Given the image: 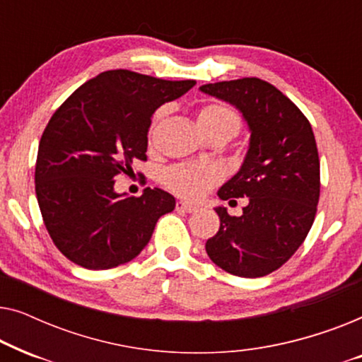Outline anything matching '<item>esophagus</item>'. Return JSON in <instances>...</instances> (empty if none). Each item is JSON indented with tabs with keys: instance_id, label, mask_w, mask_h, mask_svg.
<instances>
[{
	"instance_id": "esophagus-1",
	"label": "esophagus",
	"mask_w": 362,
	"mask_h": 362,
	"mask_svg": "<svg viewBox=\"0 0 362 362\" xmlns=\"http://www.w3.org/2000/svg\"><path fill=\"white\" fill-rule=\"evenodd\" d=\"M176 209H177V211H182V212H196L197 207L189 204V202L177 201V202H176Z\"/></svg>"
}]
</instances>
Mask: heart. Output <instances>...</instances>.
Segmentation results:
<instances>
[{"mask_svg":"<svg viewBox=\"0 0 362 362\" xmlns=\"http://www.w3.org/2000/svg\"><path fill=\"white\" fill-rule=\"evenodd\" d=\"M156 120L153 122L150 128V140L155 132ZM197 125L202 132L207 130H226L230 136H234L242 127V118L239 113L232 108L221 105V103H209V105L201 107L196 113ZM224 173L214 163H181L168 168L163 175V181L173 192L180 194L186 199H201L206 192L219 185Z\"/></svg>","mask_w":362,"mask_h":362,"instance_id":"obj_1","label":"heart"}]
</instances>
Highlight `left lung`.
<instances>
[{
    "mask_svg": "<svg viewBox=\"0 0 362 362\" xmlns=\"http://www.w3.org/2000/svg\"><path fill=\"white\" fill-rule=\"evenodd\" d=\"M201 90L235 105L250 128L240 171L221 187L222 201L249 197L240 217L217 207L221 227L206 242L209 259L227 274L265 276L298 250L320 201V158L303 112L257 77L206 83Z\"/></svg>",
    "mask_w": 362,
    "mask_h": 362,
    "instance_id": "1",
    "label": "left lung"
}]
</instances>
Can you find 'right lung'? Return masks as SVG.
<instances>
[{
  "label": "right lung",
  "mask_w": 362,
  "mask_h": 362,
  "mask_svg": "<svg viewBox=\"0 0 362 362\" xmlns=\"http://www.w3.org/2000/svg\"><path fill=\"white\" fill-rule=\"evenodd\" d=\"M196 81H165L117 69L83 83L54 112L39 141L36 196L54 245L74 264L107 270L150 242L158 219L175 209L170 192L140 197L113 191L118 175L146 160L148 128L163 103Z\"/></svg>",
  "instance_id": "right-lung-1"
}]
</instances>
